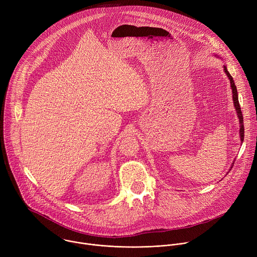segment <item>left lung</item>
I'll use <instances>...</instances> for the list:
<instances>
[{
    "label": "left lung",
    "instance_id": "8db88e82",
    "mask_svg": "<svg viewBox=\"0 0 257 257\" xmlns=\"http://www.w3.org/2000/svg\"><path fill=\"white\" fill-rule=\"evenodd\" d=\"M225 68V72L227 73V75L230 79V82H231V87H232V92H233V100H234V104H235V107H236V111H237V115H238V118H239V122H240V137H241V140L243 141L244 140V123H243V115H242V111H241V107H240V104H239V100H238V92H237V88H236V85H235V82H234V79L233 77L231 76L230 73L228 72L227 70V67L224 66ZM234 165V163H233ZM232 168V167H231ZM231 171V170H230Z\"/></svg>",
    "mask_w": 257,
    "mask_h": 257
}]
</instances>
